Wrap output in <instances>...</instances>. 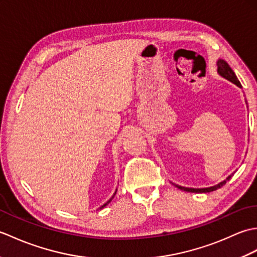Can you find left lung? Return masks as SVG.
I'll return each mask as SVG.
<instances>
[{
    "label": "left lung",
    "mask_w": 257,
    "mask_h": 257,
    "mask_svg": "<svg viewBox=\"0 0 257 257\" xmlns=\"http://www.w3.org/2000/svg\"><path fill=\"white\" fill-rule=\"evenodd\" d=\"M217 65V73H219L222 77H224L225 79L230 80L231 83L235 84L237 87H239V88H242V85L241 83H239V80L237 79L235 73L233 72V69L230 67V65H228L225 61H223V59H219L216 63ZM233 176V173L230 174L224 181L220 182L219 184L216 185H213V187H210V188H202V189H193V188H184V187H181V185H178V184H174V187H177L178 189L180 190H183V191H187V192H193V193H206V192H212V191H215L217 189H220L221 187H223L226 183V181H228Z\"/></svg>",
    "instance_id": "1"
}]
</instances>
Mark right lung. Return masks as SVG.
Returning a JSON list of instances; mask_svg holds the SVG:
<instances>
[{
  "label": "right lung",
  "instance_id": "1",
  "mask_svg": "<svg viewBox=\"0 0 257 257\" xmlns=\"http://www.w3.org/2000/svg\"><path fill=\"white\" fill-rule=\"evenodd\" d=\"M116 192H117V190H116ZM116 192H114V193H113V195L111 196V198H110V199H109V200H108V201L106 202V203H105V204H102V205H101V206L99 207V209H102V207H105V206H106V205H107L108 203H110V202H111V200L113 199V196H114V194H116Z\"/></svg>",
  "mask_w": 257,
  "mask_h": 257
}]
</instances>
